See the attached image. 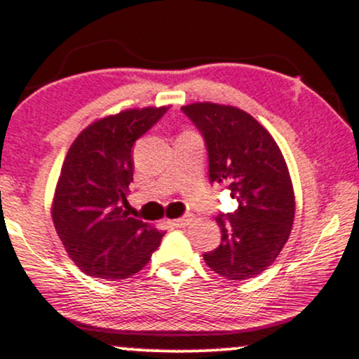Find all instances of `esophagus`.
<instances>
[{
    "label": "esophagus",
    "mask_w": 359,
    "mask_h": 359,
    "mask_svg": "<svg viewBox=\"0 0 359 359\" xmlns=\"http://www.w3.org/2000/svg\"><path fill=\"white\" fill-rule=\"evenodd\" d=\"M191 219H192V216L191 215H186V216H182V218L173 219L172 224H173V226H177V228H182V226H186V224H189V222H191Z\"/></svg>",
    "instance_id": "34e87169"
}]
</instances>
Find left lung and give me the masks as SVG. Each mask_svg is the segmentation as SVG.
Returning <instances> with one entry per match:
<instances>
[{"label": "left lung", "instance_id": "left-lung-1", "mask_svg": "<svg viewBox=\"0 0 359 359\" xmlns=\"http://www.w3.org/2000/svg\"><path fill=\"white\" fill-rule=\"evenodd\" d=\"M184 114L206 141L210 182L226 184L238 210L218 216V249L204 254L215 273L242 281L261 274L288 242L294 192L288 165L274 137L245 110L196 102Z\"/></svg>", "mask_w": 359, "mask_h": 359}]
</instances>
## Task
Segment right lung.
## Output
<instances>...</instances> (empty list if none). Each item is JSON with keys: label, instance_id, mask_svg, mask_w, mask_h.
<instances>
[{"label": "right lung", "instance_id": "1", "mask_svg": "<svg viewBox=\"0 0 359 359\" xmlns=\"http://www.w3.org/2000/svg\"><path fill=\"white\" fill-rule=\"evenodd\" d=\"M168 107L128 109L102 117L73 141L54 191L57 237L85 274L126 279L140 273L158 249L163 231L135 218L128 208L133 144Z\"/></svg>", "mask_w": 359, "mask_h": 359}]
</instances>
